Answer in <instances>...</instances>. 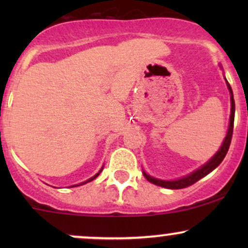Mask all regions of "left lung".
<instances>
[{"mask_svg":"<svg viewBox=\"0 0 248 248\" xmlns=\"http://www.w3.org/2000/svg\"><path fill=\"white\" fill-rule=\"evenodd\" d=\"M226 80V79H225ZM226 85L227 88H229V92L230 95H231V115H230V124H229V129H227L226 136H225L223 143H221L220 148L215 155L210 158L209 161L206 162L205 164H203L202 167H199L198 169H196L195 171H192L189 175L184 176V177L177 178V179H171V181H166V179H160V178H156L153 177V176L148 175V173L144 171L143 175L150 183L155 184V186H162V187H167V189H183V187L190 186H192L193 183L199 181L201 178L205 177L206 175H209L210 172L213 171V170L217 168L219 164L221 163L224 160V157L226 156L227 150H229L230 144H231V139H232V133H233V124H234V112H235V105H234V99H233V92H232V88L230 86L229 81L226 80Z\"/></svg>","mask_w":248,"mask_h":248,"instance_id":"obj_1","label":"left lung"}]
</instances>
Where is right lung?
<instances>
[{
	"label": "right lung",
	"mask_w": 248,
	"mask_h": 248,
	"mask_svg": "<svg viewBox=\"0 0 248 248\" xmlns=\"http://www.w3.org/2000/svg\"><path fill=\"white\" fill-rule=\"evenodd\" d=\"M102 169H104V166H102V168H101V169H100V170H99V171H98V173H95V175H94V176H93V177L88 178V179H87V181H85V182H81V183H79V184H76V186H82V184H86V183H88V182H92V181H93V179H95L96 177H98V176H99V175H100V172L102 171Z\"/></svg>",
	"instance_id": "1"
}]
</instances>
